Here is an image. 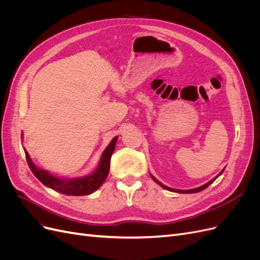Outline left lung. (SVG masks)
Here are the masks:
<instances>
[{
	"mask_svg": "<svg viewBox=\"0 0 260 260\" xmlns=\"http://www.w3.org/2000/svg\"><path fill=\"white\" fill-rule=\"evenodd\" d=\"M224 170V169H223ZM223 170L221 171V172H220V174L217 176V177H215L214 179H212V180H210L209 181V182H207L206 184H204V185H202V186H200V187H196V188H192V190H176V188H171V187H168V186H166V185H164L162 183H160L159 182V181L158 180H157L154 176H152L151 175V177H152V179L155 181V182L156 183H158L161 187H164L165 188V190H168V191H171V192H177V193H184V194H186V193H198V192H201V191H203V190H205V188L206 187H208L212 182H214V181L220 176V175H221L222 174V172H223Z\"/></svg>",
	"mask_w": 260,
	"mask_h": 260,
	"instance_id": "1",
	"label": "left lung"
}]
</instances>
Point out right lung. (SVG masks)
<instances>
[{
	"mask_svg": "<svg viewBox=\"0 0 260 260\" xmlns=\"http://www.w3.org/2000/svg\"><path fill=\"white\" fill-rule=\"evenodd\" d=\"M117 137H115L111 143L105 148L104 153L102 154L101 160L99 164V167L96 170L93 172L90 176H85L81 178L76 179H64L58 178L56 176L51 175L50 172L46 170H43L41 168H38L36 165L31 160L28 152L25 149L26 159L29 165V168L32 171V174L41 181V182L52 190L57 191L61 194L66 195H74V196H81V195H89L96 191L98 188L104 183L106 180L108 172H109V166H111V157L113 155V152L116 146Z\"/></svg>",
	"mask_w": 260,
	"mask_h": 260,
	"instance_id": "1",
	"label": "right lung"
}]
</instances>
